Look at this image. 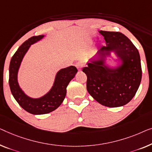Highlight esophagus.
I'll list each match as a JSON object with an SVG mask.
<instances>
[{"label":"esophagus","mask_w":152,"mask_h":152,"mask_svg":"<svg viewBox=\"0 0 152 152\" xmlns=\"http://www.w3.org/2000/svg\"><path fill=\"white\" fill-rule=\"evenodd\" d=\"M76 67L77 68V69L79 70V71H80V70L81 69V68L83 67V66H84V64H83V63L82 62H77L75 64Z\"/></svg>","instance_id":"obj_1"}]
</instances>
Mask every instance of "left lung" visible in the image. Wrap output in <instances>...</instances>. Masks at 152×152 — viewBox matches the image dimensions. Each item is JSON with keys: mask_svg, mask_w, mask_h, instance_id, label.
<instances>
[{"mask_svg": "<svg viewBox=\"0 0 152 152\" xmlns=\"http://www.w3.org/2000/svg\"><path fill=\"white\" fill-rule=\"evenodd\" d=\"M99 33L107 45L99 50L97 59L83 68L87 76V91L100 104L110 107L122 106L132 99L140 86L142 69L139 53L122 33L102 30ZM111 50L124 61V66L116 71L102 66V60Z\"/></svg>", "mask_w": 152, "mask_h": 152, "instance_id": "left-lung-1", "label": "left lung"}]
</instances>
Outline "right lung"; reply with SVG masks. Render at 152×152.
I'll list each match as a JSON object with an SVG mask.
<instances>
[{"instance_id":"add662e5","label":"right lung","mask_w":152,"mask_h":152,"mask_svg":"<svg viewBox=\"0 0 152 152\" xmlns=\"http://www.w3.org/2000/svg\"><path fill=\"white\" fill-rule=\"evenodd\" d=\"M43 36H33L22 44L11 59L9 69V84L12 94L18 104L32 114H47L58 108L64 99L67 86L77 72V69L74 66L61 69L57 74L51 90L39 99L28 97L22 91L17 81V73L21 61L30 45L42 38Z\"/></svg>"}]
</instances>
